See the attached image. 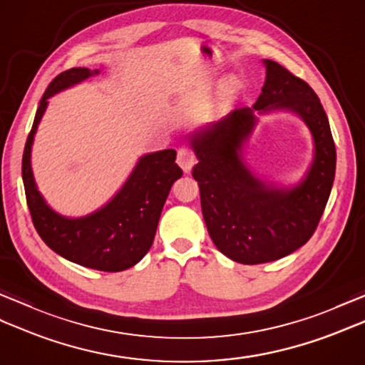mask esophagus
Wrapping results in <instances>:
<instances>
[{
  "mask_svg": "<svg viewBox=\"0 0 365 365\" xmlns=\"http://www.w3.org/2000/svg\"><path fill=\"white\" fill-rule=\"evenodd\" d=\"M177 165L180 166L185 173H190L191 168L196 165V155L192 150L187 149V147H182L177 152Z\"/></svg>",
  "mask_w": 365,
  "mask_h": 365,
  "instance_id": "obj_1",
  "label": "esophagus"
}]
</instances>
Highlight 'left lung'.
<instances>
[{"mask_svg": "<svg viewBox=\"0 0 365 365\" xmlns=\"http://www.w3.org/2000/svg\"><path fill=\"white\" fill-rule=\"evenodd\" d=\"M263 63L267 78L252 108H237L191 136L199 160L192 177L208 234L224 255L245 265L277 260L306 245L319 226L336 175V145L320 98L281 64ZM273 109L297 112L314 138L313 166L289 190L255 179L241 157L257 121L253 113Z\"/></svg>", "mask_w": 365, "mask_h": 365, "instance_id": "obj_1", "label": "left lung"}]
</instances>
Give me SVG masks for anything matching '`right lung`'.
<instances>
[{
	"instance_id": "1",
	"label": "right lung",
	"mask_w": 365,
	"mask_h": 365,
	"mask_svg": "<svg viewBox=\"0 0 365 365\" xmlns=\"http://www.w3.org/2000/svg\"><path fill=\"white\" fill-rule=\"evenodd\" d=\"M96 73L98 71L73 67L48 84L26 139L21 177L31 218L45 245L81 267L115 273L136 265L150 250L170 187L183 173L175 163L174 149L147 153L139 158L122 190L100 210L72 220L46 205L31 169V147L37 125L51 96Z\"/></svg>"
}]
</instances>
